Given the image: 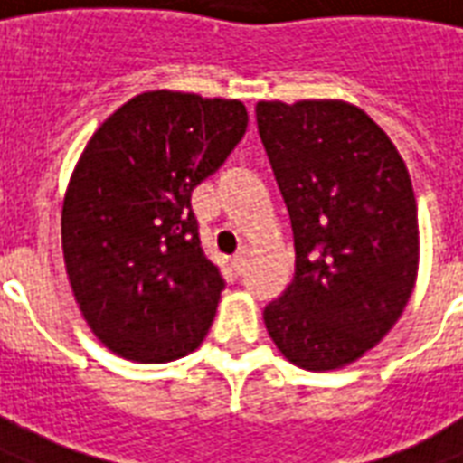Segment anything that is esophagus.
Here are the masks:
<instances>
[{
  "label": "esophagus",
  "mask_w": 463,
  "mask_h": 463,
  "mask_svg": "<svg viewBox=\"0 0 463 463\" xmlns=\"http://www.w3.org/2000/svg\"><path fill=\"white\" fill-rule=\"evenodd\" d=\"M248 250H241V252L232 258V269H235V275H245V269H248Z\"/></svg>",
  "instance_id": "obj_1"
}]
</instances>
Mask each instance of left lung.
Instances as JSON below:
<instances>
[{"label": "left lung", "mask_w": 463, "mask_h": 463, "mask_svg": "<svg viewBox=\"0 0 463 463\" xmlns=\"http://www.w3.org/2000/svg\"><path fill=\"white\" fill-rule=\"evenodd\" d=\"M255 115L294 235V279L265 307L267 334L304 371H336L380 344L414 289L410 171L351 102L262 100Z\"/></svg>", "instance_id": "left-lung-1"}]
</instances>
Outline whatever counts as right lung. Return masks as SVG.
<instances>
[{"mask_svg": "<svg viewBox=\"0 0 463 463\" xmlns=\"http://www.w3.org/2000/svg\"><path fill=\"white\" fill-rule=\"evenodd\" d=\"M245 129L241 100L149 90L85 145L61 241L75 301L112 354L166 363L208 334L225 282L201 250L191 191L221 169Z\"/></svg>", "mask_w": 463, "mask_h": 463, "instance_id": "obj_1", "label": "right lung"}]
</instances>
